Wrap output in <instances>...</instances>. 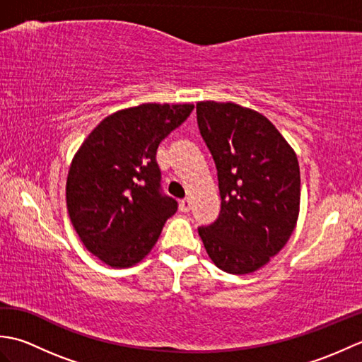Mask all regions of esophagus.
I'll return each instance as SVG.
<instances>
[{"label":"esophagus","mask_w":362,"mask_h":362,"mask_svg":"<svg viewBox=\"0 0 362 362\" xmlns=\"http://www.w3.org/2000/svg\"><path fill=\"white\" fill-rule=\"evenodd\" d=\"M180 210H182L183 213H187V211L191 210V199H189V197L182 199V201H180Z\"/></svg>","instance_id":"34e87169"}]
</instances>
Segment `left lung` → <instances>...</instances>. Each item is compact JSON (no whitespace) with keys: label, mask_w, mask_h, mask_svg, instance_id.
<instances>
[{"label":"left lung","mask_w":362,"mask_h":362,"mask_svg":"<svg viewBox=\"0 0 362 362\" xmlns=\"http://www.w3.org/2000/svg\"><path fill=\"white\" fill-rule=\"evenodd\" d=\"M197 124L218 169L221 213L199 236L224 272L258 271L288 243L300 210L294 149L263 115L235 103H197Z\"/></svg>","instance_id":"obj_1"}]
</instances>
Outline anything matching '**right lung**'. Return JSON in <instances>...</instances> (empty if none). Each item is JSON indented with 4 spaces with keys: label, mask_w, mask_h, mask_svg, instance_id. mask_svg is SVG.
<instances>
[{
    "label": "right lung",
    "mask_w": 362,
    "mask_h": 362,
    "mask_svg": "<svg viewBox=\"0 0 362 362\" xmlns=\"http://www.w3.org/2000/svg\"><path fill=\"white\" fill-rule=\"evenodd\" d=\"M193 104H141L91 130L71 161L66 209L86 249L112 267H130L156 245L175 199L161 193L157 148Z\"/></svg>",
    "instance_id": "right-lung-1"
}]
</instances>
